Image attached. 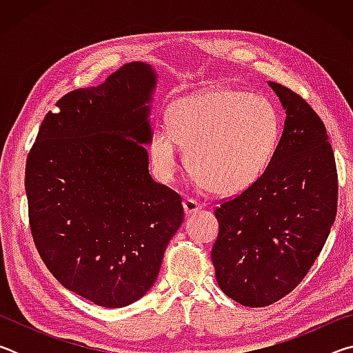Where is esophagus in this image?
<instances>
[{
    "instance_id": "34e87169",
    "label": "esophagus",
    "mask_w": 353,
    "mask_h": 353,
    "mask_svg": "<svg viewBox=\"0 0 353 353\" xmlns=\"http://www.w3.org/2000/svg\"><path fill=\"white\" fill-rule=\"evenodd\" d=\"M201 208H202L201 202L193 199V198H187V199L183 201V210H185V213H187V214L198 213V212L201 210Z\"/></svg>"
}]
</instances>
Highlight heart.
<instances>
[{"instance_id":"heart-1","label":"heart","mask_w":353,"mask_h":353,"mask_svg":"<svg viewBox=\"0 0 353 353\" xmlns=\"http://www.w3.org/2000/svg\"><path fill=\"white\" fill-rule=\"evenodd\" d=\"M282 118L266 97L236 88L190 94L171 107L170 126L151 135V157L165 179L181 168L182 146L202 187L240 194L265 174L279 146Z\"/></svg>"}]
</instances>
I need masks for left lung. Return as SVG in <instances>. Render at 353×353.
Segmentation results:
<instances>
[{"label":"left lung","mask_w":353,"mask_h":353,"mask_svg":"<svg viewBox=\"0 0 353 353\" xmlns=\"http://www.w3.org/2000/svg\"><path fill=\"white\" fill-rule=\"evenodd\" d=\"M286 110L270 166L214 208L212 261L219 288L244 307H268L296 288L324 248L338 205V172L324 123L301 94L268 82Z\"/></svg>","instance_id":"8db88e82"}]
</instances>
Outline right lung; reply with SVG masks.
Here are the masks:
<instances>
[{
	"instance_id": "obj_1",
	"label": "right lung",
	"mask_w": 353,
	"mask_h": 353,
	"mask_svg": "<svg viewBox=\"0 0 353 353\" xmlns=\"http://www.w3.org/2000/svg\"><path fill=\"white\" fill-rule=\"evenodd\" d=\"M155 74L130 62L48 112L26 160L29 227L65 288L107 308L154 285L183 221L181 194L152 181L145 143Z\"/></svg>"
}]
</instances>
